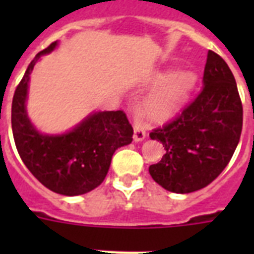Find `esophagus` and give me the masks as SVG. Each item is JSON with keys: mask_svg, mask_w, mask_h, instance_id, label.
Masks as SVG:
<instances>
[{"mask_svg": "<svg viewBox=\"0 0 254 254\" xmlns=\"http://www.w3.org/2000/svg\"><path fill=\"white\" fill-rule=\"evenodd\" d=\"M133 124H134V138L135 142H141L146 137V127H145V124L142 123V119H141V115L138 112L133 113Z\"/></svg>", "mask_w": 254, "mask_h": 254, "instance_id": "obj_1", "label": "esophagus"}]
</instances>
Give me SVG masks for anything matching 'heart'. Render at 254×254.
Segmentation results:
<instances>
[{
	"label": "heart",
	"mask_w": 254,
	"mask_h": 254,
	"mask_svg": "<svg viewBox=\"0 0 254 254\" xmlns=\"http://www.w3.org/2000/svg\"><path fill=\"white\" fill-rule=\"evenodd\" d=\"M197 83L193 71H158L147 80V87L157 88L145 101V112L151 120L167 121L177 117L191 97Z\"/></svg>",
	"instance_id": "heart-1"
}]
</instances>
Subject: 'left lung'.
<instances>
[{"instance_id": "obj_1", "label": "left lung", "mask_w": 254, "mask_h": 254, "mask_svg": "<svg viewBox=\"0 0 254 254\" xmlns=\"http://www.w3.org/2000/svg\"><path fill=\"white\" fill-rule=\"evenodd\" d=\"M243 127V105L236 80L224 59L208 51L203 88L182 115L150 138L162 142L165 155L149 173L159 186L190 193L209 185L236 150Z\"/></svg>"}]
</instances>
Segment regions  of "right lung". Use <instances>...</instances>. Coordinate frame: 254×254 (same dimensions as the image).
Returning <instances> with one entry per match:
<instances>
[{"mask_svg": "<svg viewBox=\"0 0 254 254\" xmlns=\"http://www.w3.org/2000/svg\"><path fill=\"white\" fill-rule=\"evenodd\" d=\"M58 45L38 53L26 69L13 97L11 129L19 157L34 177L54 192L76 196L101 185L115 151L133 141V127L123 111H105L91 112L63 133L38 130L26 109L30 75L41 57Z\"/></svg>", "mask_w": 254, "mask_h": 254, "instance_id": "obj_1", "label": "right lung"}]
</instances>
